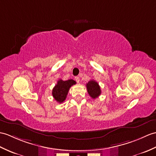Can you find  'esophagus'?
<instances>
[{
    "instance_id": "obj_1",
    "label": "esophagus",
    "mask_w": 156,
    "mask_h": 156,
    "mask_svg": "<svg viewBox=\"0 0 156 156\" xmlns=\"http://www.w3.org/2000/svg\"><path fill=\"white\" fill-rule=\"evenodd\" d=\"M75 80H76V81L78 83H79L80 80V77H78V76H76L75 77Z\"/></svg>"
}]
</instances>
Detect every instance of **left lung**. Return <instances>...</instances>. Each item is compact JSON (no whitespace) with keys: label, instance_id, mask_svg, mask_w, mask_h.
I'll list each match as a JSON object with an SVG mask.
<instances>
[{"label":"left lung","instance_id":"1","mask_svg":"<svg viewBox=\"0 0 156 156\" xmlns=\"http://www.w3.org/2000/svg\"><path fill=\"white\" fill-rule=\"evenodd\" d=\"M86 88L88 94L93 99H96L101 94V90L98 83L94 80H90L87 83Z\"/></svg>","mask_w":156,"mask_h":156}]
</instances>
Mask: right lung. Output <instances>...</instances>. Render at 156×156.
I'll return each instance as SVG.
<instances>
[{
  "label": "right lung",
  "instance_id": "add662e5",
  "mask_svg": "<svg viewBox=\"0 0 156 156\" xmlns=\"http://www.w3.org/2000/svg\"><path fill=\"white\" fill-rule=\"evenodd\" d=\"M76 84V82L72 79L66 81H64L61 79L59 80L52 90V94L54 100H56L58 103L63 102L66 98L70 87Z\"/></svg>",
  "mask_w": 156,
  "mask_h": 156
}]
</instances>
